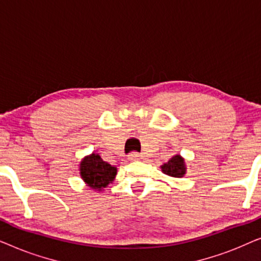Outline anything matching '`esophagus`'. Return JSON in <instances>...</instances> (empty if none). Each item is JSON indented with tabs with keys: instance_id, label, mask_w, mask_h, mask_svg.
Returning a JSON list of instances; mask_svg holds the SVG:
<instances>
[{
	"instance_id": "34e87169",
	"label": "esophagus",
	"mask_w": 261,
	"mask_h": 261,
	"mask_svg": "<svg viewBox=\"0 0 261 261\" xmlns=\"http://www.w3.org/2000/svg\"><path fill=\"white\" fill-rule=\"evenodd\" d=\"M128 159H129L130 162H137V160L140 159V154L137 152H132L129 153V155H128Z\"/></svg>"
}]
</instances>
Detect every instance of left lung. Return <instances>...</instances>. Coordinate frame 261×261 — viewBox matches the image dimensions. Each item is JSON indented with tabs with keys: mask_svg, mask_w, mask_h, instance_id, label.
I'll use <instances>...</instances> for the list:
<instances>
[{
	"mask_svg": "<svg viewBox=\"0 0 261 261\" xmlns=\"http://www.w3.org/2000/svg\"><path fill=\"white\" fill-rule=\"evenodd\" d=\"M160 169L167 176L180 178L187 172V166H185L184 158H181L179 154L173 155L169 162L160 166Z\"/></svg>",
	"mask_w": 261,
	"mask_h": 261,
	"instance_id": "obj_1",
	"label": "left lung"
}]
</instances>
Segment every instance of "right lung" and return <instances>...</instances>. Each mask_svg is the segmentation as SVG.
<instances>
[{"label": "right lung", "instance_id": "1", "mask_svg": "<svg viewBox=\"0 0 261 261\" xmlns=\"http://www.w3.org/2000/svg\"><path fill=\"white\" fill-rule=\"evenodd\" d=\"M80 173L82 179L91 189L102 191L113 183L117 173V169L110 164L103 162L98 154H92L84 156L80 164Z\"/></svg>", "mask_w": 261, "mask_h": 261}]
</instances>
